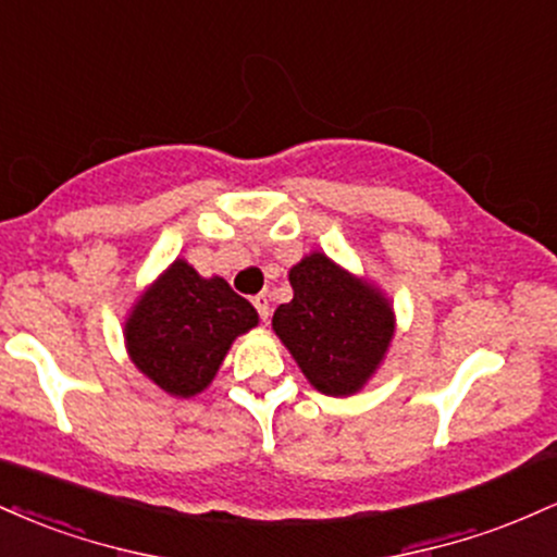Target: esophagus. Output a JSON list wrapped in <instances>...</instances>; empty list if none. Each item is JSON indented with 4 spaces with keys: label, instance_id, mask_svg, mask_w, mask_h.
I'll use <instances>...</instances> for the list:
<instances>
[{
    "label": "esophagus",
    "instance_id": "34e87169",
    "mask_svg": "<svg viewBox=\"0 0 557 557\" xmlns=\"http://www.w3.org/2000/svg\"><path fill=\"white\" fill-rule=\"evenodd\" d=\"M251 300H253V306H257L259 317L267 322V319H270V300H272L270 293H259V296H253Z\"/></svg>",
    "mask_w": 557,
    "mask_h": 557
}]
</instances>
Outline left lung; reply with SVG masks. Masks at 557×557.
Here are the masks:
<instances>
[{
    "label": "left lung",
    "mask_w": 557,
    "mask_h": 557,
    "mask_svg": "<svg viewBox=\"0 0 557 557\" xmlns=\"http://www.w3.org/2000/svg\"><path fill=\"white\" fill-rule=\"evenodd\" d=\"M287 277L293 300L277 306L272 330L319 393H359L395 335L389 300L319 251L300 259Z\"/></svg>",
    "instance_id": "1"
}]
</instances>
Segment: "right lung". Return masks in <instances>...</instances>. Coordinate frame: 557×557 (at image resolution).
I'll use <instances>...</instances> for the list:
<instances>
[{"label": "right lung", "mask_w": 557, "mask_h": 557, "mask_svg": "<svg viewBox=\"0 0 557 557\" xmlns=\"http://www.w3.org/2000/svg\"><path fill=\"white\" fill-rule=\"evenodd\" d=\"M257 324V309L225 280L201 277L175 259L133 306L125 345L154 385L190 398L209 387L235 337Z\"/></svg>", "instance_id": "right-lung-1"}]
</instances>
